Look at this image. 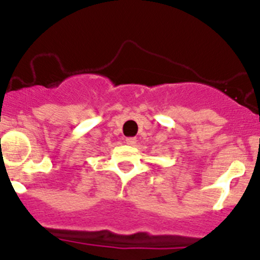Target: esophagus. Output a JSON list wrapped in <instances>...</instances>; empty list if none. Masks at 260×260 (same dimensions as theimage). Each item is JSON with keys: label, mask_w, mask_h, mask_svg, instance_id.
I'll return each mask as SVG.
<instances>
[{"label": "esophagus", "mask_w": 260, "mask_h": 260, "mask_svg": "<svg viewBox=\"0 0 260 260\" xmlns=\"http://www.w3.org/2000/svg\"><path fill=\"white\" fill-rule=\"evenodd\" d=\"M136 142H137V140H136L135 137H128V138H125V143H127L128 146H135Z\"/></svg>", "instance_id": "34e87169"}]
</instances>
